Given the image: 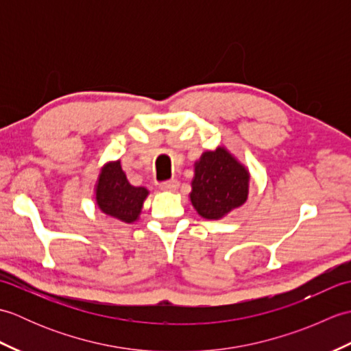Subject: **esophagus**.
I'll return each instance as SVG.
<instances>
[{
	"label": "esophagus",
	"mask_w": 351,
	"mask_h": 351,
	"mask_svg": "<svg viewBox=\"0 0 351 351\" xmlns=\"http://www.w3.org/2000/svg\"><path fill=\"white\" fill-rule=\"evenodd\" d=\"M178 185H180V182H178L176 180H170V181L160 184V190H162V191H176Z\"/></svg>",
	"instance_id": "34e87169"
}]
</instances>
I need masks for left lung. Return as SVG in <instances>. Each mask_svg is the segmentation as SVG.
Masks as SVG:
<instances>
[{
	"instance_id": "8db88e82",
	"label": "left lung",
	"mask_w": 351,
	"mask_h": 351,
	"mask_svg": "<svg viewBox=\"0 0 351 351\" xmlns=\"http://www.w3.org/2000/svg\"><path fill=\"white\" fill-rule=\"evenodd\" d=\"M250 171L225 146L205 151L195 162L190 202L206 220H221L249 199Z\"/></svg>"
}]
</instances>
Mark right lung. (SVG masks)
<instances>
[{"mask_svg": "<svg viewBox=\"0 0 351 351\" xmlns=\"http://www.w3.org/2000/svg\"><path fill=\"white\" fill-rule=\"evenodd\" d=\"M95 204L99 210L123 223L140 219L149 190L132 185L121 166V160L107 161L99 170L95 184Z\"/></svg>", "mask_w": 351, "mask_h": 351, "instance_id": "add662e5", "label": "right lung"}]
</instances>
